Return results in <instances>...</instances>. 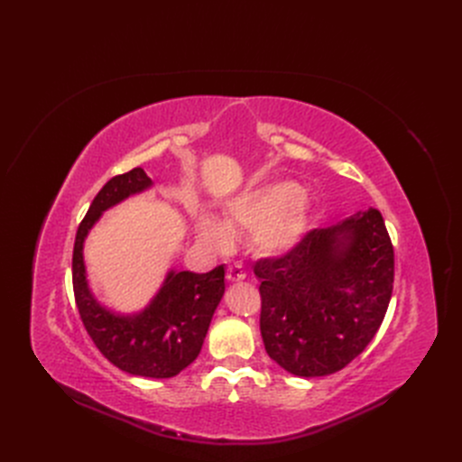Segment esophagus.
<instances>
[{"mask_svg":"<svg viewBox=\"0 0 462 462\" xmlns=\"http://www.w3.org/2000/svg\"><path fill=\"white\" fill-rule=\"evenodd\" d=\"M245 277H247V273H245L244 268H241L239 263H234V265H230V268L226 270V279L230 282H239V281H244Z\"/></svg>","mask_w":462,"mask_h":462,"instance_id":"1","label":"esophagus"}]
</instances>
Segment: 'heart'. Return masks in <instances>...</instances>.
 I'll use <instances>...</instances> for the list:
<instances>
[{"mask_svg": "<svg viewBox=\"0 0 462 462\" xmlns=\"http://www.w3.org/2000/svg\"><path fill=\"white\" fill-rule=\"evenodd\" d=\"M309 194L296 183L275 181L245 190L228 206L223 223L204 215L199 232L206 245L221 249L228 244V230L249 232L253 247L268 256L292 251L309 223Z\"/></svg>", "mask_w": 462, "mask_h": 462, "instance_id": "heart-1", "label": "heart"}]
</instances>
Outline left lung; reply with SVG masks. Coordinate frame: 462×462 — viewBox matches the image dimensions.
<instances>
[{
  "instance_id": "8db88e82",
  "label": "left lung",
  "mask_w": 462,
  "mask_h": 462,
  "mask_svg": "<svg viewBox=\"0 0 462 462\" xmlns=\"http://www.w3.org/2000/svg\"><path fill=\"white\" fill-rule=\"evenodd\" d=\"M260 333L268 356L296 376L345 369L373 341L393 292L395 258L382 213L357 211L260 258Z\"/></svg>"
}]
</instances>
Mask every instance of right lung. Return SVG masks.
Instances as JSON below:
<instances>
[{"label":"right lung","mask_w":462,"mask_h":462,"mask_svg":"<svg viewBox=\"0 0 462 462\" xmlns=\"http://www.w3.org/2000/svg\"><path fill=\"white\" fill-rule=\"evenodd\" d=\"M142 168L106 181L79 226L72 251V288L82 324L99 352L121 371L145 378H172L197 359L225 294V265L208 273L168 272L157 296L136 314H116L91 294L84 239L103 211L152 187Z\"/></svg>","instance_id":"right-lung-1"}]
</instances>
